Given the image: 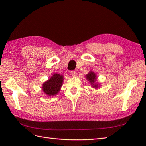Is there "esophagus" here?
I'll return each mask as SVG.
<instances>
[{
    "instance_id": "obj_1",
    "label": "esophagus",
    "mask_w": 146,
    "mask_h": 146,
    "mask_svg": "<svg viewBox=\"0 0 146 146\" xmlns=\"http://www.w3.org/2000/svg\"><path fill=\"white\" fill-rule=\"evenodd\" d=\"M70 75L72 77H76L77 76V72L76 71H70Z\"/></svg>"
}]
</instances>
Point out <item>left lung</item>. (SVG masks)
I'll use <instances>...</instances> for the list:
<instances>
[{"instance_id": "left-lung-1", "label": "left lung", "mask_w": 146, "mask_h": 146, "mask_svg": "<svg viewBox=\"0 0 146 146\" xmlns=\"http://www.w3.org/2000/svg\"><path fill=\"white\" fill-rule=\"evenodd\" d=\"M85 78L91 84V86L94 89H98L100 88V83L97 82L98 81V76L94 72L90 70L85 76Z\"/></svg>"}]
</instances>
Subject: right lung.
I'll list each match as a JSON object with an SVG mask.
<instances>
[{"mask_svg":"<svg viewBox=\"0 0 146 146\" xmlns=\"http://www.w3.org/2000/svg\"><path fill=\"white\" fill-rule=\"evenodd\" d=\"M64 77L62 74H54L42 85V90L48 96H55L60 92L63 85Z\"/></svg>","mask_w":146,"mask_h":146,"instance_id":"add662e5","label":"right lung"}]
</instances>
